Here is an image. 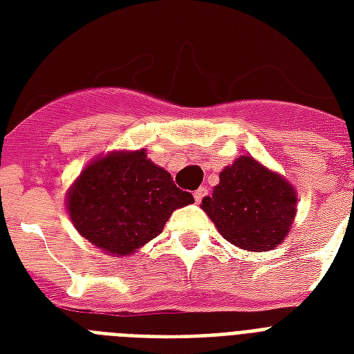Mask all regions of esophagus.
<instances>
[{"label": "esophagus", "mask_w": 354, "mask_h": 354, "mask_svg": "<svg viewBox=\"0 0 354 354\" xmlns=\"http://www.w3.org/2000/svg\"><path fill=\"white\" fill-rule=\"evenodd\" d=\"M205 194H207V189H205V187H200L198 191L194 193V202H196V204H200V202H202V198H204Z\"/></svg>", "instance_id": "obj_1"}]
</instances>
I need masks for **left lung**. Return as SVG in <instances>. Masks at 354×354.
<instances>
[{"label":"left lung","mask_w":354,"mask_h":354,"mask_svg":"<svg viewBox=\"0 0 354 354\" xmlns=\"http://www.w3.org/2000/svg\"><path fill=\"white\" fill-rule=\"evenodd\" d=\"M296 191L252 156H241L221 172L202 209L227 242L250 252H268L285 241L296 216Z\"/></svg>","instance_id":"left-lung-1"}]
</instances>
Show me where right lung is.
I'll use <instances>...</instances> for the list:
<instances>
[{"label":"right lung","instance_id":"add662e5","mask_svg":"<svg viewBox=\"0 0 354 354\" xmlns=\"http://www.w3.org/2000/svg\"><path fill=\"white\" fill-rule=\"evenodd\" d=\"M143 149L97 158L68 191V213L80 235L112 255H130L163 232L172 211L193 204Z\"/></svg>","mask_w":354,"mask_h":354}]
</instances>
